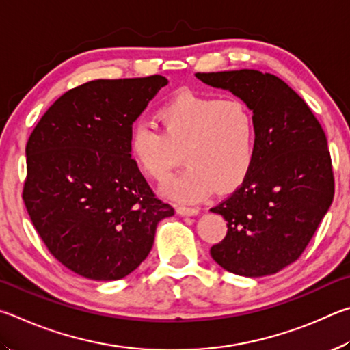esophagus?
<instances>
[{"label": "esophagus", "mask_w": 350, "mask_h": 350, "mask_svg": "<svg viewBox=\"0 0 350 350\" xmlns=\"http://www.w3.org/2000/svg\"><path fill=\"white\" fill-rule=\"evenodd\" d=\"M200 211L197 207H186V206H176V213H180V215H185V217H193L197 215Z\"/></svg>", "instance_id": "34e87169"}]
</instances>
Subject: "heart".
<instances>
[{
	"label": "heart",
	"instance_id": "1",
	"mask_svg": "<svg viewBox=\"0 0 350 350\" xmlns=\"http://www.w3.org/2000/svg\"><path fill=\"white\" fill-rule=\"evenodd\" d=\"M161 131L146 122L133 127L129 152L146 176L164 181L180 161L186 167L164 192L181 203H197L229 192L247 178L255 158V116L241 100L181 94L158 110Z\"/></svg>",
	"mask_w": 350,
	"mask_h": 350
}]
</instances>
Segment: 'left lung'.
Segmentation results:
<instances>
[{
    "mask_svg": "<svg viewBox=\"0 0 350 350\" xmlns=\"http://www.w3.org/2000/svg\"><path fill=\"white\" fill-rule=\"evenodd\" d=\"M247 104L256 126L255 158L240 187L212 207L228 234L211 255L241 277L277 273L297 261L332 204L327 139L308 104L272 73L241 69L195 73Z\"/></svg>",
    "mask_w": 350,
    "mask_h": 350,
    "instance_id": "1",
    "label": "left lung"
}]
</instances>
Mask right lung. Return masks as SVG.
Listing matches in <instances>:
<instances>
[{"label": "right lung", "mask_w": 350, "mask_h": 350, "mask_svg": "<svg viewBox=\"0 0 350 350\" xmlns=\"http://www.w3.org/2000/svg\"><path fill=\"white\" fill-rule=\"evenodd\" d=\"M165 84L161 75L84 83L61 95L30 133L23 201L49 252L84 278L133 272L159 219L174 215L129 152L133 121Z\"/></svg>", "instance_id": "obj_1"}]
</instances>
